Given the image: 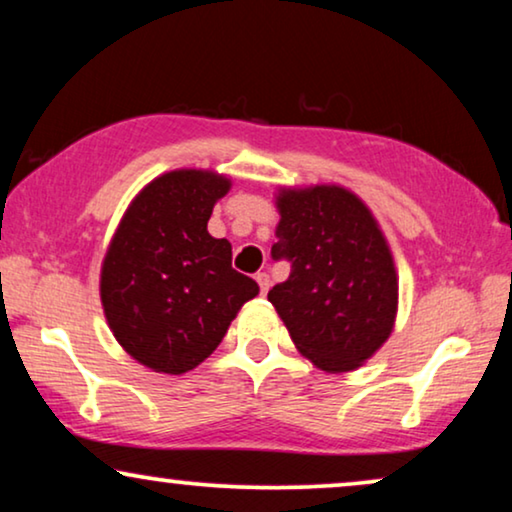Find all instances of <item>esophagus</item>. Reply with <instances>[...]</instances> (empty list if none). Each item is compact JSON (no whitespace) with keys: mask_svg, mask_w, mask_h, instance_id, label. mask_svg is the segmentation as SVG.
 <instances>
[{"mask_svg":"<svg viewBox=\"0 0 512 512\" xmlns=\"http://www.w3.org/2000/svg\"><path fill=\"white\" fill-rule=\"evenodd\" d=\"M256 282H258V286H261V296H268V291H270V286H272V279H270L268 272H258Z\"/></svg>","mask_w":512,"mask_h":512,"instance_id":"obj_1","label":"esophagus"}]
</instances>
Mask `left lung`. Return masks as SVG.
Here are the masks:
<instances>
[{
    "label": "left lung",
    "mask_w": 512,
    "mask_h": 512,
    "mask_svg": "<svg viewBox=\"0 0 512 512\" xmlns=\"http://www.w3.org/2000/svg\"><path fill=\"white\" fill-rule=\"evenodd\" d=\"M272 256L291 275L268 300L293 345L324 373H349L394 331L398 272L380 221L340 184L279 186Z\"/></svg>",
    "instance_id": "obj_1"
}]
</instances>
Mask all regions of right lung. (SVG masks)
Masks as SVG:
<instances>
[{
  "label": "right lung",
  "instance_id": "obj_1",
  "mask_svg": "<svg viewBox=\"0 0 512 512\" xmlns=\"http://www.w3.org/2000/svg\"><path fill=\"white\" fill-rule=\"evenodd\" d=\"M233 179L181 167L130 200L100 270L104 319L118 345L153 373L184 375L228 333L254 279L233 270V247L207 221Z\"/></svg>",
  "mask_w": 512,
  "mask_h": 512
}]
</instances>
